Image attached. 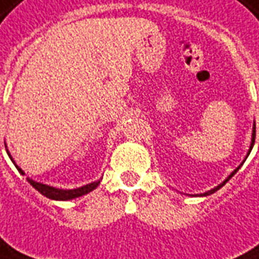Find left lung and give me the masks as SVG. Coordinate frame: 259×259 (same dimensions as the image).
I'll use <instances>...</instances> for the list:
<instances>
[{
  "label": "left lung",
  "mask_w": 259,
  "mask_h": 259,
  "mask_svg": "<svg viewBox=\"0 0 259 259\" xmlns=\"http://www.w3.org/2000/svg\"><path fill=\"white\" fill-rule=\"evenodd\" d=\"M254 142H255V124H254V132H252V142H251V147H249V149H252V146H254ZM249 152H251V150H249ZM248 154H249V153H248ZM240 167H241V166H240ZM240 167H237V168H235V170H234L233 173L230 174V177H228V179H227V180L224 181V183H223V184H220V186H217V187H215V189L210 190V191H207V193H204V194H201V196H210V194H212V193H215V191H217V190L221 189V187H223V186H224V184H226L227 181L230 180V179H231V177H233L234 174H235V173H237V171H238V170H240Z\"/></svg>",
  "instance_id": "8db88e82"
}]
</instances>
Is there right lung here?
<instances>
[{"label": "right lung", "instance_id": "obj_1", "mask_svg": "<svg viewBox=\"0 0 259 259\" xmlns=\"http://www.w3.org/2000/svg\"><path fill=\"white\" fill-rule=\"evenodd\" d=\"M11 157V156H10ZM12 160V159H11ZM18 171L21 174H24V171L19 168ZM28 183L32 186L33 189L38 190L39 193H41L42 196L48 197L51 200H72V198H76V197L80 196H85L88 193H91L92 190H95L98 186H99L100 181H95V183H91V184H86L83 187H79V189H73V190H62V189H55V187H51V186H47V184H42V183H36V181L31 180V179H26Z\"/></svg>", "mask_w": 259, "mask_h": 259}]
</instances>
